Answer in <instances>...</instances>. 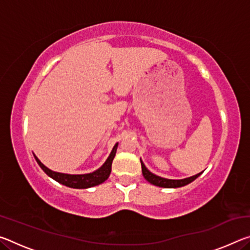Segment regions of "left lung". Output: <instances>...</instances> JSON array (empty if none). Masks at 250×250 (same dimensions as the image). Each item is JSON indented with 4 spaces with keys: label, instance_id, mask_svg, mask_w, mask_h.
I'll use <instances>...</instances> for the list:
<instances>
[{
    "label": "left lung",
    "instance_id": "1",
    "mask_svg": "<svg viewBox=\"0 0 250 250\" xmlns=\"http://www.w3.org/2000/svg\"><path fill=\"white\" fill-rule=\"evenodd\" d=\"M141 167H142V174H143V176H145V179L149 182V183L153 184L155 186H160V188H182V186L189 184L191 182H193L194 180L197 179V177L201 175V173H198V174H196V175H193L191 177H186V179H183V180H168V179H164V177L155 175L152 172H150L146 167L145 163H143L142 161H141Z\"/></svg>",
    "mask_w": 250,
    "mask_h": 250
}]
</instances>
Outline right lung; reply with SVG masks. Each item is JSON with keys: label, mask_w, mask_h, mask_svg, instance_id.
<instances>
[{"label": "right lung", "mask_w": 250, "mask_h": 250, "mask_svg": "<svg viewBox=\"0 0 250 250\" xmlns=\"http://www.w3.org/2000/svg\"><path fill=\"white\" fill-rule=\"evenodd\" d=\"M117 147L118 143H116L115 146H113L111 153L108 156V159L105 160L103 167H99L98 170H96L95 172L88 173V174H65V173L54 172L52 170H49L48 167H46L44 164L37 159L36 155H34V158H35L36 162L39 163V166L42 167V170H43L49 177H52L53 180L57 181L58 183L73 188H88L104 183V182L108 179L110 173H111L112 161L115 159Z\"/></svg>", "instance_id": "add662e5"}]
</instances>
